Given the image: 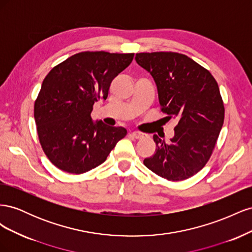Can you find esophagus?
Instances as JSON below:
<instances>
[{"label":"esophagus","mask_w":252,"mask_h":252,"mask_svg":"<svg viewBox=\"0 0 252 252\" xmlns=\"http://www.w3.org/2000/svg\"><path fill=\"white\" fill-rule=\"evenodd\" d=\"M131 136H133L134 139H143V138H145V136H146V134L145 133H143V132H140V131H132L131 132Z\"/></svg>","instance_id":"obj_1"}]
</instances>
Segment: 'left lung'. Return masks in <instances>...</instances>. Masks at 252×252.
<instances>
[{
	"label": "left lung",
	"instance_id": "8db88e82",
	"mask_svg": "<svg viewBox=\"0 0 252 252\" xmlns=\"http://www.w3.org/2000/svg\"><path fill=\"white\" fill-rule=\"evenodd\" d=\"M135 61L154 78L161 110L179 121L170 143L154 135L155 155L144 165L168 181L191 178L207 164L225 117L222 95L212 74L178 52H141Z\"/></svg>",
	"mask_w": 252,
	"mask_h": 252
}]
</instances>
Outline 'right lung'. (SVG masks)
Returning a JSON list of instances; mask_svg holds the SVG:
<instances>
[{
    "label": "right lung",
    "instance_id": "obj_1",
    "mask_svg": "<svg viewBox=\"0 0 252 252\" xmlns=\"http://www.w3.org/2000/svg\"><path fill=\"white\" fill-rule=\"evenodd\" d=\"M134 53L83 51L58 64L45 77L34 102L37 136L59 169L81 174L104 163L124 127L94 123L91 111L106 100L112 80L130 65Z\"/></svg>",
    "mask_w": 252,
    "mask_h": 252
}]
</instances>
